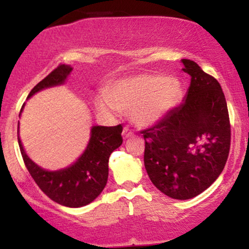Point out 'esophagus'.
Wrapping results in <instances>:
<instances>
[{"label": "esophagus", "mask_w": 249, "mask_h": 249, "mask_svg": "<svg viewBox=\"0 0 249 249\" xmlns=\"http://www.w3.org/2000/svg\"><path fill=\"white\" fill-rule=\"evenodd\" d=\"M122 134H123V138L127 139V138H130V137L133 136V132L128 127H124V130H123Z\"/></svg>", "instance_id": "1"}]
</instances>
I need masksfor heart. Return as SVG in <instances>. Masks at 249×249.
<instances>
[{
	"mask_svg": "<svg viewBox=\"0 0 249 249\" xmlns=\"http://www.w3.org/2000/svg\"><path fill=\"white\" fill-rule=\"evenodd\" d=\"M184 89L177 78L141 73L117 81L96 99V108L105 117H117L130 111L137 126L147 127L166 117L181 101Z\"/></svg>",
	"mask_w": 249,
	"mask_h": 249,
	"instance_id": "b5f03b06",
	"label": "heart"
}]
</instances>
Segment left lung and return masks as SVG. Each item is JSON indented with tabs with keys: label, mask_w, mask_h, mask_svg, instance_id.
Segmentation results:
<instances>
[{
	"label": "left lung",
	"mask_w": 249,
	"mask_h": 249,
	"mask_svg": "<svg viewBox=\"0 0 249 249\" xmlns=\"http://www.w3.org/2000/svg\"><path fill=\"white\" fill-rule=\"evenodd\" d=\"M191 77L184 101L142 131L144 165L152 184L172 199L199 196L218 179L228 158L231 126L219 82L196 62L181 59Z\"/></svg>",
	"instance_id": "left-lung-1"
}]
</instances>
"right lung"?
I'll return each mask as SVG.
<instances>
[{"mask_svg":"<svg viewBox=\"0 0 249 249\" xmlns=\"http://www.w3.org/2000/svg\"><path fill=\"white\" fill-rule=\"evenodd\" d=\"M71 71L72 67L70 65L62 64L57 67L30 91L28 99L44 89L63 85ZM24 105L25 103L19 117ZM122 125L92 126L84 152L69 166L56 171L45 170L30 159L19 138V131L17 132V139L25 166L38 187L57 204L77 208L92 202L104 190L108 177V158L122 145Z\"/></svg>","mask_w":249,"mask_h":249,"instance_id":"right-lung-1","label":"right lung"}]
</instances>
